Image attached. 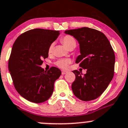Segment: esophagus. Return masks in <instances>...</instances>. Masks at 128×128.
<instances>
[{"mask_svg":"<svg viewBox=\"0 0 128 128\" xmlns=\"http://www.w3.org/2000/svg\"><path fill=\"white\" fill-rule=\"evenodd\" d=\"M68 73V72L66 70H62V75H65L66 74Z\"/></svg>","mask_w":128,"mask_h":128,"instance_id":"obj_1","label":"esophagus"}]
</instances>
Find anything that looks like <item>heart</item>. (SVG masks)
I'll return each instance as SVG.
<instances>
[{
	"label": "heart",
	"mask_w": 128,
	"mask_h": 128,
	"mask_svg": "<svg viewBox=\"0 0 128 128\" xmlns=\"http://www.w3.org/2000/svg\"><path fill=\"white\" fill-rule=\"evenodd\" d=\"M60 40L62 42V44L65 45L67 48L69 49L72 46H76V41L75 38L72 36L69 35H66L60 38ZM54 44L52 43L50 44L48 48V53H52L54 50ZM70 62V60L68 59H60L56 62V65L58 66L59 68H68V64Z\"/></svg>",
	"instance_id": "obj_1"
}]
</instances>
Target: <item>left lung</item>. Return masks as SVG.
<instances>
[{"label":"left lung","instance_id":"1","mask_svg":"<svg viewBox=\"0 0 128 128\" xmlns=\"http://www.w3.org/2000/svg\"><path fill=\"white\" fill-rule=\"evenodd\" d=\"M80 44V54L76 63L86 74L82 76L74 70L75 80L72 89L77 98L83 101L94 100L106 90L114 75L115 56L108 38L102 32L89 28L66 30Z\"/></svg>","mask_w":128,"mask_h":128}]
</instances>
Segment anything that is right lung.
Returning <instances> with one entry per match:
<instances>
[{
	"label": "right lung",
	"instance_id": "right-lung-1",
	"mask_svg": "<svg viewBox=\"0 0 128 128\" xmlns=\"http://www.w3.org/2000/svg\"><path fill=\"white\" fill-rule=\"evenodd\" d=\"M60 35L58 30L34 29L15 40L8 60V69L17 92L29 101L41 103L53 92L54 83L61 75L58 68L45 71L40 67L48 57V48Z\"/></svg>",
	"mask_w": 128,
	"mask_h": 128
}]
</instances>
